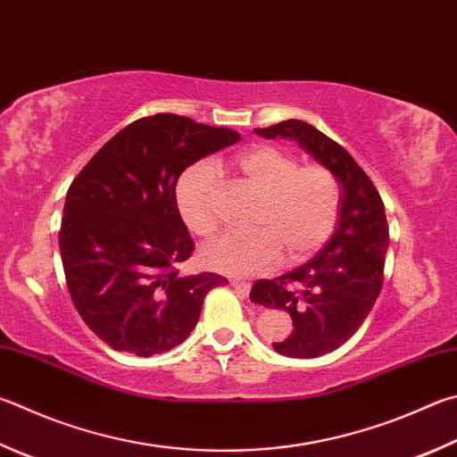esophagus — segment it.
Masks as SVG:
<instances>
[{"mask_svg":"<svg viewBox=\"0 0 457 457\" xmlns=\"http://www.w3.org/2000/svg\"><path fill=\"white\" fill-rule=\"evenodd\" d=\"M229 284H231V286H234L236 289H239V292H242L244 295H247V294H250V289H252V286H250V284H247V281L231 279V281H229Z\"/></svg>","mask_w":457,"mask_h":457,"instance_id":"obj_1","label":"esophagus"}]
</instances>
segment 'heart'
<instances>
[{
	"instance_id": "heart-1",
	"label": "heart",
	"mask_w": 457,
	"mask_h": 457,
	"mask_svg": "<svg viewBox=\"0 0 457 457\" xmlns=\"http://www.w3.org/2000/svg\"><path fill=\"white\" fill-rule=\"evenodd\" d=\"M245 184L260 194L247 234H223L202 250V262L229 276H253L284 262L297 263L315 253L334 234L339 218V186L334 173L318 163L300 165L297 157L273 145L245 147L234 155ZM218 171L194 163L176 184L181 220L195 236L218 228L213 195Z\"/></svg>"
}]
</instances>
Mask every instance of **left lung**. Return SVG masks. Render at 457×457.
Returning <instances> with one entry per match:
<instances>
[{
  "instance_id": "obj_1",
  "label": "left lung",
  "mask_w": 457,
  "mask_h": 457,
  "mask_svg": "<svg viewBox=\"0 0 457 457\" xmlns=\"http://www.w3.org/2000/svg\"><path fill=\"white\" fill-rule=\"evenodd\" d=\"M262 137H292L315 162L334 173L342 187L334 236L300 268L276 279H257L252 302L292 315L294 331L273 350L289 358H318L345 344L384 286L389 228L376 186L334 139L302 120L253 129Z\"/></svg>"
}]
</instances>
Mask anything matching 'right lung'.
Masks as SVG:
<instances>
[{
    "label": "right lung",
    "mask_w": 457,
    "mask_h": 457,
    "mask_svg": "<svg viewBox=\"0 0 457 457\" xmlns=\"http://www.w3.org/2000/svg\"><path fill=\"white\" fill-rule=\"evenodd\" d=\"M242 139L176 113L139 118L115 134L71 181L60 252L71 302L94 334L139 358L192 334L218 273L184 278L194 239L176 204L186 168Z\"/></svg>",
    "instance_id": "right-lung-1"
}]
</instances>
